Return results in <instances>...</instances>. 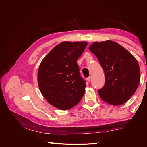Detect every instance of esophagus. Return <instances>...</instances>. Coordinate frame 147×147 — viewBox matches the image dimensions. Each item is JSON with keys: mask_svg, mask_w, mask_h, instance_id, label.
I'll return each instance as SVG.
<instances>
[{"mask_svg": "<svg viewBox=\"0 0 147 147\" xmlns=\"http://www.w3.org/2000/svg\"><path fill=\"white\" fill-rule=\"evenodd\" d=\"M87 81L88 82H91V77H88L87 78Z\"/></svg>", "mask_w": 147, "mask_h": 147, "instance_id": "34e87169", "label": "esophagus"}]
</instances>
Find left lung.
Instances as JSON below:
<instances>
[{
    "instance_id": "obj_1",
    "label": "left lung",
    "mask_w": 147,
    "mask_h": 147,
    "mask_svg": "<svg viewBox=\"0 0 147 147\" xmlns=\"http://www.w3.org/2000/svg\"><path fill=\"white\" fill-rule=\"evenodd\" d=\"M89 49L98 59L105 74V84L98 90L100 98L113 105L125 103L140 82V67L134 56L111 40L94 42Z\"/></svg>"
}]
</instances>
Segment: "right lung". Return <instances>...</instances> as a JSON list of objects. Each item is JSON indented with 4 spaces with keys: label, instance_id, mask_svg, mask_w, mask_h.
<instances>
[{
    "label": "right lung",
    "instance_id": "obj_1",
    "mask_svg": "<svg viewBox=\"0 0 147 147\" xmlns=\"http://www.w3.org/2000/svg\"><path fill=\"white\" fill-rule=\"evenodd\" d=\"M86 42H63L56 45L40 64L37 80L48 103L65 110L78 104L85 92V80L77 63Z\"/></svg>",
    "mask_w": 147,
    "mask_h": 147
}]
</instances>
